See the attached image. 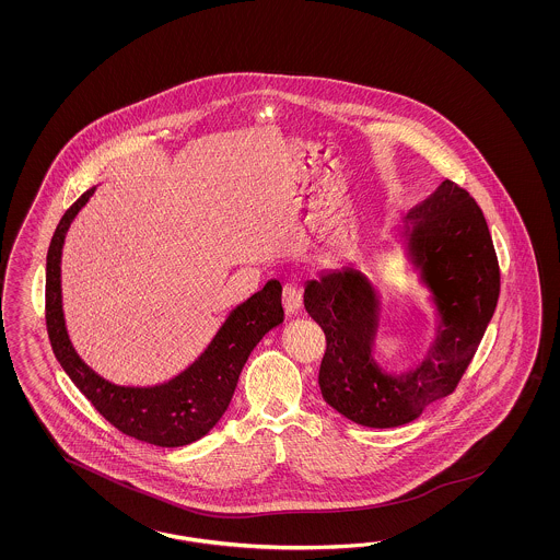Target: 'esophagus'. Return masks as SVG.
Segmentation results:
<instances>
[{"mask_svg":"<svg viewBox=\"0 0 560 560\" xmlns=\"http://www.w3.org/2000/svg\"><path fill=\"white\" fill-rule=\"evenodd\" d=\"M302 305H304L302 289L298 288L295 283H288L283 288V307L288 310L289 314H295L302 310Z\"/></svg>","mask_w":560,"mask_h":560,"instance_id":"obj_1","label":"esophagus"}]
</instances>
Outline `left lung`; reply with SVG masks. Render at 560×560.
I'll use <instances>...</instances> for the list:
<instances>
[{
	"mask_svg": "<svg viewBox=\"0 0 560 560\" xmlns=\"http://www.w3.org/2000/svg\"><path fill=\"white\" fill-rule=\"evenodd\" d=\"M405 234L441 316L438 340L415 372L388 375L373 361L380 298L361 272H332L305 285V312L326 337L318 375L324 400L375 429L410 423L458 388L501 289L489 225L466 188L443 180L408 211Z\"/></svg>",
	"mask_w": 560,
	"mask_h": 560,
	"instance_id": "obj_1",
	"label": "left lung"
}]
</instances>
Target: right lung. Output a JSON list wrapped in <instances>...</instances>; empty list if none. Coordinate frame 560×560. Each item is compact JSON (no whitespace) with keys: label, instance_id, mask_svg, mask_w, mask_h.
I'll return each instance as SVG.
<instances>
[{"label":"right lung","instance_id":"right-lung-1","mask_svg":"<svg viewBox=\"0 0 560 560\" xmlns=\"http://www.w3.org/2000/svg\"><path fill=\"white\" fill-rule=\"evenodd\" d=\"M92 192L94 188L85 190L63 213L49 244L45 320L52 353L90 405L120 433L160 447L188 445L201 440L220 421L232 402L246 359L258 340L283 323L281 283L271 279L250 300L237 305L203 355L168 384L155 388H120L108 384L75 355L61 310V246L69 223Z\"/></svg>","mask_w":560,"mask_h":560}]
</instances>
